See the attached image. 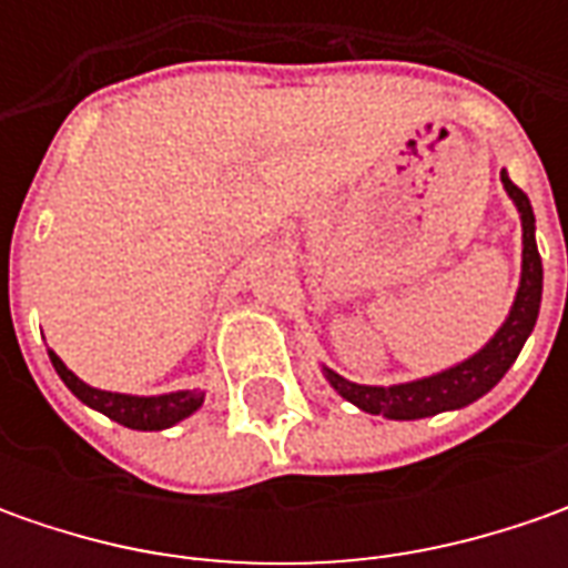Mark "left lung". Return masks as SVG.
I'll return each mask as SVG.
<instances>
[{"label":"left lung","instance_id":"left-lung-1","mask_svg":"<svg viewBox=\"0 0 568 568\" xmlns=\"http://www.w3.org/2000/svg\"><path fill=\"white\" fill-rule=\"evenodd\" d=\"M503 186L521 214V243H525V250H521V284H518L513 313L506 318V325L470 361L458 363L446 373H436L429 379L382 388V385H357V382H347L338 373L325 369V376L335 385L341 398L357 404L366 414H382L388 420H417V417H433L439 410H455V407L477 402L509 373L518 351L525 347L528 335L535 332L540 291H544V265H540V252H537L535 243V211H531L528 195L515 186L506 170H503Z\"/></svg>","mask_w":568,"mask_h":568}]
</instances>
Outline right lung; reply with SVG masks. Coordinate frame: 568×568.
Instances as JSON below:
<instances>
[{
    "label": "right lung",
    "mask_w": 568,
    "mask_h": 568,
    "mask_svg": "<svg viewBox=\"0 0 568 568\" xmlns=\"http://www.w3.org/2000/svg\"><path fill=\"white\" fill-rule=\"evenodd\" d=\"M59 379L72 388V395L81 398L88 407H94L100 414H106L110 420L129 426V429H166V426L180 424L192 410H199L205 395L199 388L192 392H170V395H158V398H139V395H116V392H100L78 379L75 373L50 351Z\"/></svg>",
    "instance_id": "obj_1"
}]
</instances>
